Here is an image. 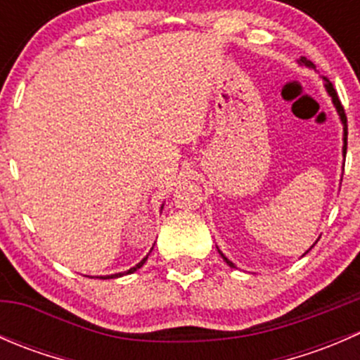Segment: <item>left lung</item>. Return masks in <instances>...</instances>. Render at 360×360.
Instances as JSON below:
<instances>
[{
    "label": "left lung",
    "instance_id": "1",
    "mask_svg": "<svg viewBox=\"0 0 360 360\" xmlns=\"http://www.w3.org/2000/svg\"><path fill=\"white\" fill-rule=\"evenodd\" d=\"M297 64H301V66H307V68H311V69H315L314 63H311V60H308L307 57H301V59L297 60ZM322 79H324V86H326V90H328V94H329V96H331V99H333V104H335V108H336L338 115H340V120H341V123H343V157H345V155H347V136H348V134H347V116H345V110H343V106H341L340 99H338V94H336V90L333 89V83L329 82V79L326 78V76H324V78H322ZM311 248H314V245H311ZM217 250H219V249H217ZM307 252H308V250H307ZM307 252H304V254H307ZM219 254H221V256H223V259L226 261V263L230 264V266H233V268H235V264L231 263V261L228 259V257H224V254L221 252V250H219Z\"/></svg>",
    "mask_w": 360,
    "mask_h": 360
}]
</instances>
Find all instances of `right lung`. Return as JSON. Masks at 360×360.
<instances>
[{"label":"right lung","mask_w":360,"mask_h":360,"mask_svg":"<svg viewBox=\"0 0 360 360\" xmlns=\"http://www.w3.org/2000/svg\"><path fill=\"white\" fill-rule=\"evenodd\" d=\"M146 259H148V256L144 257V259H141V263H137L136 266L134 268H130V270H127V271H122V274H115V275H106V277H99V278H118V277H123V275H129V274H134V271H137L139 270L141 266H143L144 263H146Z\"/></svg>","instance_id":"obj_1"}]
</instances>
